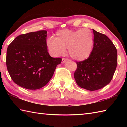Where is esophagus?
Here are the masks:
<instances>
[{
    "instance_id": "1",
    "label": "esophagus",
    "mask_w": 127,
    "mask_h": 127,
    "mask_svg": "<svg viewBox=\"0 0 127 127\" xmlns=\"http://www.w3.org/2000/svg\"><path fill=\"white\" fill-rule=\"evenodd\" d=\"M67 61V59H66V58H63L62 59V63H65V62Z\"/></svg>"
}]
</instances>
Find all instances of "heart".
<instances>
[{
    "label": "heart",
    "instance_id": "b5f03b06",
    "mask_svg": "<svg viewBox=\"0 0 127 127\" xmlns=\"http://www.w3.org/2000/svg\"><path fill=\"white\" fill-rule=\"evenodd\" d=\"M94 46V35L89 29L61 30L47 41L50 53L56 57L65 54L66 49L73 59L82 61L89 57Z\"/></svg>",
    "mask_w": 127,
    "mask_h": 127
}]
</instances>
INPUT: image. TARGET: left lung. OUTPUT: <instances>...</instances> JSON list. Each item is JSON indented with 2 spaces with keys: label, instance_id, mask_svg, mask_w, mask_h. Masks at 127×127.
Returning a JSON list of instances; mask_svg holds the SVG:
<instances>
[{
  "label": "left lung",
  "instance_id": "obj_1",
  "mask_svg": "<svg viewBox=\"0 0 127 127\" xmlns=\"http://www.w3.org/2000/svg\"><path fill=\"white\" fill-rule=\"evenodd\" d=\"M94 47L89 57L77 62L74 77L79 87L95 91L105 87L113 78L117 65V50L106 35L93 30Z\"/></svg>",
  "mask_w": 127,
  "mask_h": 127
}]
</instances>
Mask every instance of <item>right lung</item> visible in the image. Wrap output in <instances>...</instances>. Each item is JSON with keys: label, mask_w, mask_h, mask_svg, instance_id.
I'll return each instance as SVG.
<instances>
[{"label": "right lung", "mask_w": 127, "mask_h": 127, "mask_svg": "<svg viewBox=\"0 0 127 127\" xmlns=\"http://www.w3.org/2000/svg\"><path fill=\"white\" fill-rule=\"evenodd\" d=\"M47 31L23 34L8 47L6 64L15 83L29 90L44 87L53 77L62 59L52 58L48 52Z\"/></svg>", "instance_id": "right-lung-1"}]
</instances>
